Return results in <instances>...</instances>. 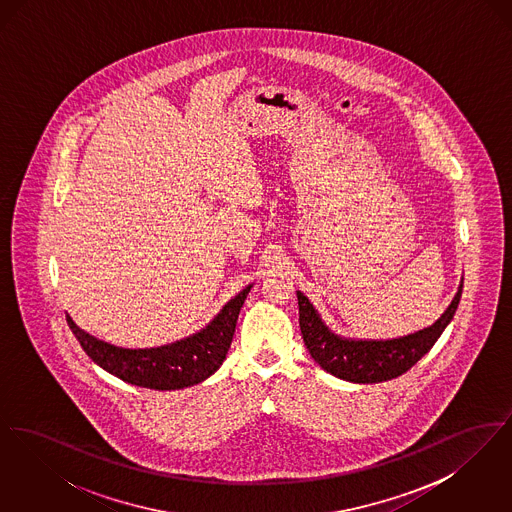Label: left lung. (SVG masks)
<instances>
[{
  "label": "left lung",
  "mask_w": 512,
  "mask_h": 512,
  "mask_svg": "<svg viewBox=\"0 0 512 512\" xmlns=\"http://www.w3.org/2000/svg\"><path fill=\"white\" fill-rule=\"evenodd\" d=\"M461 293L463 280L443 315L422 330L391 340H359L330 330L309 297L297 292L299 326L311 357L326 372L353 384H378L401 376L434 347L455 317Z\"/></svg>",
  "instance_id": "8db88e82"
}]
</instances>
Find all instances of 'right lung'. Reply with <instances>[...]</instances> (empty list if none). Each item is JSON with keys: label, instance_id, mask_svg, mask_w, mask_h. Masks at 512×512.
I'll return each mask as SVG.
<instances>
[{"label": "right lung", "instance_id": "add662e5", "mask_svg": "<svg viewBox=\"0 0 512 512\" xmlns=\"http://www.w3.org/2000/svg\"><path fill=\"white\" fill-rule=\"evenodd\" d=\"M251 288L253 286L249 284L230 299L220 309L219 315L199 332L159 347H119L84 332L69 315L67 322L86 355L103 370L121 378L122 382L149 390H184L201 384L219 370L228 355L238 315Z\"/></svg>", "mask_w": 512, "mask_h": 512}]
</instances>
